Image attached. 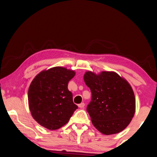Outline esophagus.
Segmentation results:
<instances>
[{"label": "esophagus", "mask_w": 157, "mask_h": 157, "mask_svg": "<svg viewBox=\"0 0 157 157\" xmlns=\"http://www.w3.org/2000/svg\"><path fill=\"white\" fill-rule=\"evenodd\" d=\"M78 107H79V108H84V105H85V104H84V102H82L81 104H78Z\"/></svg>", "instance_id": "obj_1"}]
</instances>
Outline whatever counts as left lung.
Wrapping results in <instances>:
<instances>
[{
    "mask_svg": "<svg viewBox=\"0 0 157 157\" xmlns=\"http://www.w3.org/2000/svg\"><path fill=\"white\" fill-rule=\"evenodd\" d=\"M84 80L92 93L86 110L92 124L105 135L124 130L135 111V98L129 84L114 72L96 75L88 71Z\"/></svg>",
    "mask_w": 157,
    "mask_h": 157,
    "instance_id": "1",
    "label": "left lung"
}]
</instances>
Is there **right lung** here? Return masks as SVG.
Masks as SVG:
<instances>
[{
  "instance_id": "right-lung-1",
  "label": "right lung",
  "mask_w": 157,
  "mask_h": 157,
  "mask_svg": "<svg viewBox=\"0 0 157 157\" xmlns=\"http://www.w3.org/2000/svg\"><path fill=\"white\" fill-rule=\"evenodd\" d=\"M75 75L73 71L56 67L41 72L32 80L28 89L29 107L33 119L41 126L59 129L78 108L68 90Z\"/></svg>"
}]
</instances>
